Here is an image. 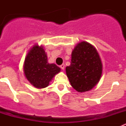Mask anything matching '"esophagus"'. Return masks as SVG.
<instances>
[{
  "label": "esophagus",
  "instance_id": "obj_1",
  "mask_svg": "<svg viewBox=\"0 0 126 126\" xmlns=\"http://www.w3.org/2000/svg\"><path fill=\"white\" fill-rule=\"evenodd\" d=\"M60 67H61L62 70H64V68H65V65H64V64H62L61 65H60Z\"/></svg>",
  "mask_w": 126,
  "mask_h": 126
}]
</instances>
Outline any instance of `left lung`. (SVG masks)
Listing matches in <instances>:
<instances>
[{
  "label": "left lung",
  "instance_id": "1",
  "mask_svg": "<svg viewBox=\"0 0 126 126\" xmlns=\"http://www.w3.org/2000/svg\"><path fill=\"white\" fill-rule=\"evenodd\" d=\"M102 70V62L97 50L83 41L73 49L71 64L66 67L65 72L73 88L82 93L92 90L98 83Z\"/></svg>",
  "mask_w": 126,
  "mask_h": 126
}]
</instances>
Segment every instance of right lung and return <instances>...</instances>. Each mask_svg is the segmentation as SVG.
Listing matches in <instances>:
<instances>
[{
  "label": "right lung",
  "mask_w": 126,
  "mask_h": 126,
  "mask_svg": "<svg viewBox=\"0 0 126 126\" xmlns=\"http://www.w3.org/2000/svg\"><path fill=\"white\" fill-rule=\"evenodd\" d=\"M47 55L43 47L34 45L27 53L23 65L26 78L36 88L47 87L53 78L61 72L55 64L48 62Z\"/></svg>",
  "instance_id": "1"
}]
</instances>
